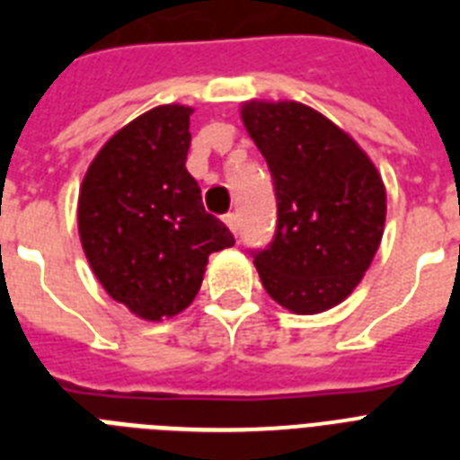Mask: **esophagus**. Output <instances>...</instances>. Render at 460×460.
Returning a JSON list of instances; mask_svg holds the SVG:
<instances>
[{
  "label": "esophagus",
  "mask_w": 460,
  "mask_h": 460,
  "mask_svg": "<svg viewBox=\"0 0 460 460\" xmlns=\"http://www.w3.org/2000/svg\"><path fill=\"white\" fill-rule=\"evenodd\" d=\"M224 224L229 226L231 234H238V215L229 212V215H224Z\"/></svg>",
  "instance_id": "34e87169"
}]
</instances>
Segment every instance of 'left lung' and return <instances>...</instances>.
Returning a JSON list of instances; mask_svg holds the SVG:
<instances>
[{"label":"left lung","instance_id":"left-lung-1","mask_svg":"<svg viewBox=\"0 0 460 460\" xmlns=\"http://www.w3.org/2000/svg\"><path fill=\"white\" fill-rule=\"evenodd\" d=\"M241 119L277 190V234L252 260L260 281L291 313H324L349 298L382 243L385 181L349 133L307 104L248 100Z\"/></svg>","mask_w":460,"mask_h":460}]
</instances>
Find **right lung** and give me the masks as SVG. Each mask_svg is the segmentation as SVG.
Segmentation results:
<instances>
[{
  "label": "right lung",
  "instance_id": "obj_1",
  "mask_svg": "<svg viewBox=\"0 0 460 460\" xmlns=\"http://www.w3.org/2000/svg\"><path fill=\"white\" fill-rule=\"evenodd\" d=\"M188 104H159L111 136L83 176L78 234L102 288L136 317L169 320L200 291L231 231L202 208L186 172Z\"/></svg>",
  "mask_w": 460,
  "mask_h": 460
}]
</instances>
